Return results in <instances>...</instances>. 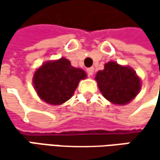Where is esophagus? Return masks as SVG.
<instances>
[{
  "label": "esophagus",
  "instance_id": "obj_1",
  "mask_svg": "<svg viewBox=\"0 0 160 160\" xmlns=\"http://www.w3.org/2000/svg\"><path fill=\"white\" fill-rule=\"evenodd\" d=\"M93 71H94V68H87V73L89 76H92L93 75Z\"/></svg>",
  "mask_w": 160,
  "mask_h": 160
}]
</instances>
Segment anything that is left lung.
<instances>
[{
	"label": "left lung",
	"instance_id": "obj_1",
	"mask_svg": "<svg viewBox=\"0 0 160 160\" xmlns=\"http://www.w3.org/2000/svg\"><path fill=\"white\" fill-rule=\"evenodd\" d=\"M95 80L103 96L119 106L130 103L141 90V80L136 72L114 61L107 63L105 68L96 73Z\"/></svg>",
	"mask_w": 160,
	"mask_h": 160
}]
</instances>
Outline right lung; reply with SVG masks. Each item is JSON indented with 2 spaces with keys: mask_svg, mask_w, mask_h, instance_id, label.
<instances>
[{
  "mask_svg": "<svg viewBox=\"0 0 160 160\" xmlns=\"http://www.w3.org/2000/svg\"><path fill=\"white\" fill-rule=\"evenodd\" d=\"M86 77L84 70L72 67L68 59L62 57L42 64L35 71L32 82L42 100L59 106L72 97L80 80Z\"/></svg>",
  "mask_w": 160,
  "mask_h": 160,
  "instance_id": "obj_1",
  "label": "right lung"
}]
</instances>
